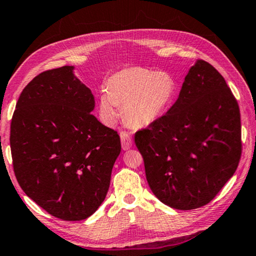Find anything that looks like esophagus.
<instances>
[{"label":"esophagus","instance_id":"34e87169","mask_svg":"<svg viewBox=\"0 0 256 256\" xmlns=\"http://www.w3.org/2000/svg\"><path fill=\"white\" fill-rule=\"evenodd\" d=\"M120 138H121V146L124 150L130 149L132 146V138L130 134H128L127 132H120Z\"/></svg>","mask_w":256,"mask_h":256}]
</instances>
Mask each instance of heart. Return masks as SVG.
Segmentation results:
<instances>
[{"instance_id":"obj_1","label":"heart","mask_w":256,"mask_h":256,"mask_svg":"<svg viewBox=\"0 0 256 256\" xmlns=\"http://www.w3.org/2000/svg\"><path fill=\"white\" fill-rule=\"evenodd\" d=\"M178 92L174 77L166 72L132 66L113 74L106 82V92L99 96L102 120L113 126L120 116L132 127H146L160 119L171 107Z\"/></svg>"}]
</instances>
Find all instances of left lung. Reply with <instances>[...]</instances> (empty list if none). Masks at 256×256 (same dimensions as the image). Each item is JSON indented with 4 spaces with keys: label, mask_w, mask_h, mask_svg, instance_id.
Masks as SVG:
<instances>
[{
    "label": "left lung",
    "mask_w": 256,
    "mask_h": 256,
    "mask_svg": "<svg viewBox=\"0 0 256 256\" xmlns=\"http://www.w3.org/2000/svg\"><path fill=\"white\" fill-rule=\"evenodd\" d=\"M150 190L164 204L192 210L209 203L238 168V102L208 62L188 70L168 112L135 134Z\"/></svg>",
    "instance_id": "obj_1"
}]
</instances>
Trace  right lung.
<instances>
[{
  "label": "right lung",
  "mask_w": 256,
  "mask_h": 256,
  "mask_svg": "<svg viewBox=\"0 0 256 256\" xmlns=\"http://www.w3.org/2000/svg\"><path fill=\"white\" fill-rule=\"evenodd\" d=\"M74 66L47 70L20 96L10 146L18 184L52 216L82 220L100 206L120 136L91 112L94 96Z\"/></svg>",
  "instance_id": "right-lung-1"
}]
</instances>
